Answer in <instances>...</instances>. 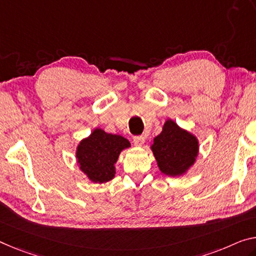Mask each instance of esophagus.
Returning a JSON list of instances; mask_svg holds the SVG:
<instances>
[{"mask_svg": "<svg viewBox=\"0 0 256 256\" xmlns=\"http://www.w3.org/2000/svg\"><path fill=\"white\" fill-rule=\"evenodd\" d=\"M132 142H134V144L136 145V146H142V145H143L144 142H145V137L144 136H135L132 138Z\"/></svg>", "mask_w": 256, "mask_h": 256, "instance_id": "1", "label": "esophagus"}]
</instances>
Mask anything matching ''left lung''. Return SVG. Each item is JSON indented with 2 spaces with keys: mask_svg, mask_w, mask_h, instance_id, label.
I'll list each match as a JSON object with an SVG mask.
<instances>
[{
  "mask_svg": "<svg viewBox=\"0 0 256 256\" xmlns=\"http://www.w3.org/2000/svg\"><path fill=\"white\" fill-rule=\"evenodd\" d=\"M152 151L160 170L169 176L182 175L196 161L198 140L194 135L168 120L156 137Z\"/></svg>",
  "mask_w": 256,
  "mask_h": 256,
  "instance_id": "1",
  "label": "left lung"
}]
</instances>
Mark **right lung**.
Returning a JSON list of instances; mask_svg holds the SVG:
<instances>
[{"mask_svg":"<svg viewBox=\"0 0 256 256\" xmlns=\"http://www.w3.org/2000/svg\"><path fill=\"white\" fill-rule=\"evenodd\" d=\"M130 146L128 140L95 129L78 146L76 158L81 170L95 183H104L114 178V164L124 148Z\"/></svg>","mask_w":256,"mask_h":256,"instance_id":"obj_1","label":"right lung"}]
</instances>
